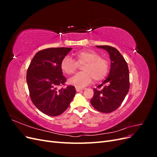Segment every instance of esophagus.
<instances>
[{
  "instance_id": "34e87169",
  "label": "esophagus",
  "mask_w": 157,
  "mask_h": 157,
  "mask_svg": "<svg viewBox=\"0 0 157 157\" xmlns=\"http://www.w3.org/2000/svg\"><path fill=\"white\" fill-rule=\"evenodd\" d=\"M83 89L81 88H78V87H76V90H77V92H80L81 90H82Z\"/></svg>"
}]
</instances>
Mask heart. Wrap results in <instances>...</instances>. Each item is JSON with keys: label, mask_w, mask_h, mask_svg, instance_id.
I'll list each match as a JSON object with an SVG mask.
<instances>
[{"label": "heart", "mask_w": 157, "mask_h": 157, "mask_svg": "<svg viewBox=\"0 0 157 157\" xmlns=\"http://www.w3.org/2000/svg\"><path fill=\"white\" fill-rule=\"evenodd\" d=\"M75 61L69 56H65L61 61L60 67L66 75H72L82 65L83 72L76 74L69 79V84L78 88H82L92 82H98L106 77L109 72L108 61L101 58L98 52L91 50H83L74 54Z\"/></svg>", "instance_id": "obj_1"}]
</instances>
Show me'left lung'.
Here are the masks:
<instances>
[{
    "mask_svg": "<svg viewBox=\"0 0 157 157\" xmlns=\"http://www.w3.org/2000/svg\"><path fill=\"white\" fill-rule=\"evenodd\" d=\"M108 52L111 59V69L107 78L94 88L90 100L92 105L99 112L111 113L121 106L130 88L128 64L121 53L110 46H96Z\"/></svg>",
    "mask_w": 157,
    "mask_h": 157,
    "instance_id": "left-lung-1",
    "label": "left lung"
}]
</instances>
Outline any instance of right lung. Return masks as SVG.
<instances>
[{
  "mask_svg": "<svg viewBox=\"0 0 157 157\" xmlns=\"http://www.w3.org/2000/svg\"><path fill=\"white\" fill-rule=\"evenodd\" d=\"M71 48H50L39 51L33 57L27 71V82L33 104L42 113L50 117L62 114L76 94L75 86L63 85L66 78L61 69V61Z\"/></svg>",
  "mask_w": 157,
  "mask_h": 157,
  "instance_id": "obj_1",
  "label": "right lung"
}]
</instances>
